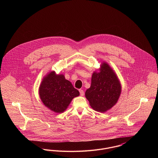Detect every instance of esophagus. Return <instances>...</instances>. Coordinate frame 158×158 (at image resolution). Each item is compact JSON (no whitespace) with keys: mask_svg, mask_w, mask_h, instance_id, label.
Returning <instances> with one entry per match:
<instances>
[{"mask_svg":"<svg viewBox=\"0 0 158 158\" xmlns=\"http://www.w3.org/2000/svg\"><path fill=\"white\" fill-rule=\"evenodd\" d=\"M79 92H80L81 96H83V95H84V91H83L82 89H79Z\"/></svg>","mask_w":158,"mask_h":158,"instance_id":"obj_1","label":"esophagus"}]
</instances>
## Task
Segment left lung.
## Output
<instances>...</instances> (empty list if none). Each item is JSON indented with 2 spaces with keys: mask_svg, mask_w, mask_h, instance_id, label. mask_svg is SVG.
Instances as JSON below:
<instances>
[{
  "mask_svg": "<svg viewBox=\"0 0 158 158\" xmlns=\"http://www.w3.org/2000/svg\"><path fill=\"white\" fill-rule=\"evenodd\" d=\"M121 92V86L117 76L108 63L104 62L99 72L93 73L91 85L86 90L85 97L94 110L104 113L117 102Z\"/></svg>",
  "mask_w": 158,
  "mask_h": 158,
  "instance_id": "obj_1",
  "label": "left lung"
}]
</instances>
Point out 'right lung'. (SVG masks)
Masks as SVG:
<instances>
[{
    "instance_id": "obj_1",
    "label": "right lung",
    "mask_w": 158,
    "mask_h": 158,
    "mask_svg": "<svg viewBox=\"0 0 158 158\" xmlns=\"http://www.w3.org/2000/svg\"><path fill=\"white\" fill-rule=\"evenodd\" d=\"M39 95L45 106L54 113H61L67 109L73 98L79 95V92L64 76L52 71L43 79Z\"/></svg>"
}]
</instances>
